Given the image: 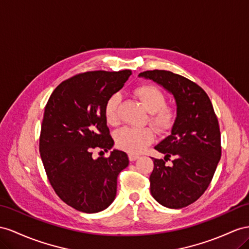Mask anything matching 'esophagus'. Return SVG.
<instances>
[{"instance_id":"obj_1","label":"esophagus","mask_w":249,"mask_h":249,"mask_svg":"<svg viewBox=\"0 0 249 249\" xmlns=\"http://www.w3.org/2000/svg\"><path fill=\"white\" fill-rule=\"evenodd\" d=\"M129 160L130 161H136L137 159H139V156L138 155H133V154H129Z\"/></svg>"}]
</instances>
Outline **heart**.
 Masks as SVG:
<instances>
[{"label":"heart","mask_w":249,"mask_h":249,"mask_svg":"<svg viewBox=\"0 0 249 249\" xmlns=\"http://www.w3.org/2000/svg\"><path fill=\"white\" fill-rule=\"evenodd\" d=\"M135 93L142 105L150 112L149 122L159 131H167L174 125L176 112L170 106L165 105L163 92L154 85L145 84L139 86ZM121 97L119 93H113L107 99L104 106V114L108 124L116 125L119 122L118 108ZM155 140V131L149 127L135 128L124 127L116 135V143L121 149L130 154H139L143 151Z\"/></svg>","instance_id":"heart-1"}]
</instances>
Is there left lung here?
<instances>
[{"mask_svg":"<svg viewBox=\"0 0 249 249\" xmlns=\"http://www.w3.org/2000/svg\"><path fill=\"white\" fill-rule=\"evenodd\" d=\"M139 76L173 94L177 105L170 135L155 147L165 160L175 159L171 167L162 159H154L150 194L165 207H185L207 189L221 159L218 119L206 92L184 76L167 70H148Z\"/></svg>","mask_w":249,"mask_h":249,"instance_id":"obj_1","label":"left lung"}]
</instances>
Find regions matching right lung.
Instances as JSON below:
<instances>
[{
    "mask_svg": "<svg viewBox=\"0 0 249 249\" xmlns=\"http://www.w3.org/2000/svg\"><path fill=\"white\" fill-rule=\"evenodd\" d=\"M131 74L88 71L62 82L50 95L41 127L40 155L55 194L79 212L106 209L117 195L119 174L128 166L126 152L92 158V149L113 147L104 106Z\"/></svg>",
    "mask_w": 249,
    "mask_h": 249,
    "instance_id": "right-lung-1",
    "label": "right lung"
}]
</instances>
